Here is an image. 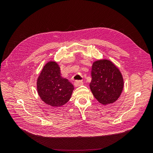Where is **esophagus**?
I'll return each mask as SVG.
<instances>
[{
  "instance_id": "34e87169",
  "label": "esophagus",
  "mask_w": 153,
  "mask_h": 153,
  "mask_svg": "<svg viewBox=\"0 0 153 153\" xmlns=\"http://www.w3.org/2000/svg\"><path fill=\"white\" fill-rule=\"evenodd\" d=\"M82 85H83V82L82 80H76L75 82V83H74V85H75L76 87H79Z\"/></svg>"
}]
</instances>
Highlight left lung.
Segmentation results:
<instances>
[{
  "instance_id": "1",
  "label": "left lung",
  "mask_w": 153,
  "mask_h": 153,
  "mask_svg": "<svg viewBox=\"0 0 153 153\" xmlns=\"http://www.w3.org/2000/svg\"><path fill=\"white\" fill-rule=\"evenodd\" d=\"M90 88L95 98L106 105L116 101L124 87L123 75L119 68L107 59H101L92 63Z\"/></svg>"
}]
</instances>
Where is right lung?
<instances>
[{
	"label": "right lung",
	"mask_w": 153,
	"mask_h": 153,
	"mask_svg": "<svg viewBox=\"0 0 153 153\" xmlns=\"http://www.w3.org/2000/svg\"><path fill=\"white\" fill-rule=\"evenodd\" d=\"M37 90L46 104L58 107L70 100L74 87L68 79L61 76L59 64L55 61H49L37 80Z\"/></svg>",
	"instance_id": "1"
}]
</instances>
